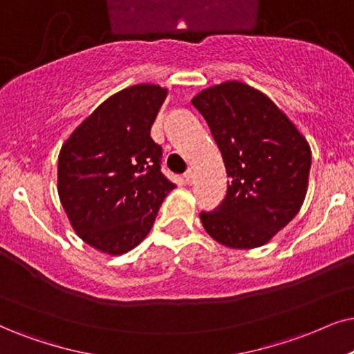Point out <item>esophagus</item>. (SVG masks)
<instances>
[{
  "mask_svg": "<svg viewBox=\"0 0 354 354\" xmlns=\"http://www.w3.org/2000/svg\"><path fill=\"white\" fill-rule=\"evenodd\" d=\"M183 178H185L186 185H191V183H192V180H194V173H192V171H191V169H187V171L185 173V176H183Z\"/></svg>",
  "mask_w": 354,
  "mask_h": 354,
  "instance_id": "obj_1",
  "label": "esophagus"
}]
</instances>
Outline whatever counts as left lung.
Segmentation results:
<instances>
[{
    "instance_id": "8db88e82",
    "label": "left lung",
    "mask_w": 354,
    "mask_h": 354,
    "mask_svg": "<svg viewBox=\"0 0 354 354\" xmlns=\"http://www.w3.org/2000/svg\"><path fill=\"white\" fill-rule=\"evenodd\" d=\"M191 102L207 122L229 178L225 198L203 210L201 222L225 247H261L301 210L310 147L270 97L245 83L207 88Z\"/></svg>"
}]
</instances>
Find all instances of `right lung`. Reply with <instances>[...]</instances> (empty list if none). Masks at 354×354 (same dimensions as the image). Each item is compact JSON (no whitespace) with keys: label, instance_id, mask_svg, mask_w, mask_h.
<instances>
[{"label":"right lung","instance_id":"add662e5","mask_svg":"<svg viewBox=\"0 0 354 354\" xmlns=\"http://www.w3.org/2000/svg\"><path fill=\"white\" fill-rule=\"evenodd\" d=\"M168 91L136 84L97 106L62 147L58 196L78 236L122 254L149 234L174 183L162 173L151 124Z\"/></svg>","mask_w":354,"mask_h":354}]
</instances>
